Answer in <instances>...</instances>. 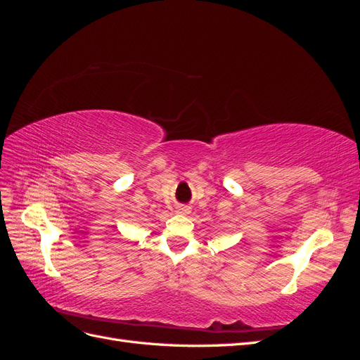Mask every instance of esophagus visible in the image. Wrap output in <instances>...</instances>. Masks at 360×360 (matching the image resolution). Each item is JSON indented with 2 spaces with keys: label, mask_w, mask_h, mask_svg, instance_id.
<instances>
[{
  "label": "esophagus",
  "mask_w": 360,
  "mask_h": 360,
  "mask_svg": "<svg viewBox=\"0 0 360 360\" xmlns=\"http://www.w3.org/2000/svg\"><path fill=\"white\" fill-rule=\"evenodd\" d=\"M179 214H183V216H186V214H189L191 213V209L188 205H179L177 207V210H176Z\"/></svg>",
  "instance_id": "obj_1"
}]
</instances>
